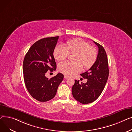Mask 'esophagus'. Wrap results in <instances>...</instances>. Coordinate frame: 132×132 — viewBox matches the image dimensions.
I'll list each match as a JSON object with an SVG mask.
<instances>
[{
  "mask_svg": "<svg viewBox=\"0 0 132 132\" xmlns=\"http://www.w3.org/2000/svg\"><path fill=\"white\" fill-rule=\"evenodd\" d=\"M64 78L65 79H68V78H69V77L68 76H67L64 75Z\"/></svg>",
  "mask_w": 132,
  "mask_h": 132,
  "instance_id": "esophagus-1",
  "label": "esophagus"
}]
</instances>
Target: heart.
I'll return each instance as SVG.
<instances>
[{
  "label": "heart",
  "mask_w": 132,
  "mask_h": 132,
  "mask_svg": "<svg viewBox=\"0 0 132 132\" xmlns=\"http://www.w3.org/2000/svg\"><path fill=\"white\" fill-rule=\"evenodd\" d=\"M70 53H76L75 62L63 61L58 66L59 71L68 76H73L81 71L82 65L86 69L90 68L95 62L97 55L96 50L81 39L69 40L66 46L57 45L54 50L53 55L56 60L62 61L68 57Z\"/></svg>",
  "instance_id": "1"
}]
</instances>
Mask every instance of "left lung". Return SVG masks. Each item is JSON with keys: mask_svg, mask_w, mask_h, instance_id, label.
<instances>
[{"mask_svg": "<svg viewBox=\"0 0 132 132\" xmlns=\"http://www.w3.org/2000/svg\"><path fill=\"white\" fill-rule=\"evenodd\" d=\"M94 43L97 46L98 53L95 62L88 71L80 74L87 79L86 83L80 84L79 80L75 82L72 87L73 97L82 104L94 102L102 93L109 74L106 54L102 46Z\"/></svg>", "mask_w": 132, "mask_h": 132, "instance_id": "8db88e82", "label": "left lung"}]
</instances>
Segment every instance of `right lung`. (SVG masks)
<instances>
[{
  "mask_svg": "<svg viewBox=\"0 0 132 132\" xmlns=\"http://www.w3.org/2000/svg\"><path fill=\"white\" fill-rule=\"evenodd\" d=\"M59 37L42 39L35 43L23 60V72L26 86L32 97L40 102H46L55 96L64 76L58 73L48 79L47 71H55L56 63L53 52Z\"/></svg>",
  "mask_w": 132,
  "mask_h": 132,
  "instance_id": "add662e5",
  "label": "right lung"
}]
</instances>
